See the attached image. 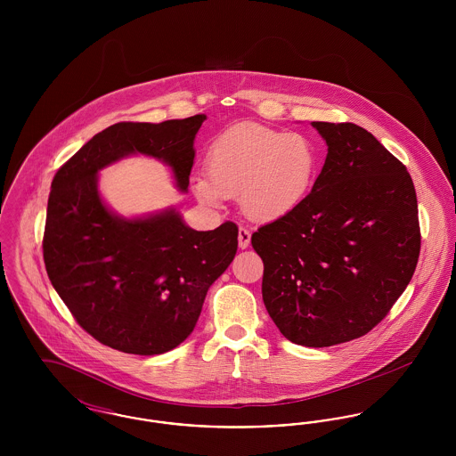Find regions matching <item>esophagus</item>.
Masks as SVG:
<instances>
[{
  "instance_id": "esophagus-1",
  "label": "esophagus",
  "mask_w": 456,
  "mask_h": 456,
  "mask_svg": "<svg viewBox=\"0 0 456 456\" xmlns=\"http://www.w3.org/2000/svg\"><path fill=\"white\" fill-rule=\"evenodd\" d=\"M238 242L240 249H246L249 246V242H251V232L248 229H244V227H239Z\"/></svg>"
}]
</instances>
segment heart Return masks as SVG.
Segmentation results:
<instances>
[{
    "label": "heart",
    "mask_w": 456,
    "mask_h": 456,
    "mask_svg": "<svg viewBox=\"0 0 456 456\" xmlns=\"http://www.w3.org/2000/svg\"><path fill=\"white\" fill-rule=\"evenodd\" d=\"M208 175H196L200 201L217 207L225 196L239 195L246 217L273 222L294 212L309 195L320 153L303 133H283L258 123L224 131L207 157Z\"/></svg>",
    "instance_id": "b5f03b06"
}]
</instances>
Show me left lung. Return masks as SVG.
<instances>
[{"label":"left lung","instance_id":"8db88e82","mask_svg":"<svg viewBox=\"0 0 456 456\" xmlns=\"http://www.w3.org/2000/svg\"><path fill=\"white\" fill-rule=\"evenodd\" d=\"M325 166L289 216L251 244L265 272L263 303L283 337L331 347L366 335L407 289L420 251L412 177L369 131L313 121Z\"/></svg>","mask_w":456,"mask_h":456}]
</instances>
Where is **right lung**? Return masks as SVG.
<instances>
[{"mask_svg":"<svg viewBox=\"0 0 456 456\" xmlns=\"http://www.w3.org/2000/svg\"><path fill=\"white\" fill-rule=\"evenodd\" d=\"M205 114L118 123L97 133L56 173L47 200L44 263L78 325L126 354L157 355L195 330L210 285L238 251V225L195 231L164 210L123 217L99 191V173L131 155L166 164L188 193L195 136Z\"/></svg>","mask_w":456,"mask_h":456,"instance_id":"right-lung-1","label":"right lung"}]
</instances>
